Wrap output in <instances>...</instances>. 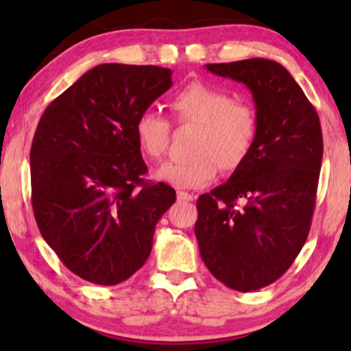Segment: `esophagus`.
I'll return each mask as SVG.
<instances>
[{
	"mask_svg": "<svg viewBox=\"0 0 351 351\" xmlns=\"http://www.w3.org/2000/svg\"><path fill=\"white\" fill-rule=\"evenodd\" d=\"M177 199L182 201V203H190V201L195 199V196L189 191H177Z\"/></svg>",
	"mask_w": 351,
	"mask_h": 351,
	"instance_id": "1",
	"label": "esophagus"
}]
</instances>
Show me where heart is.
Returning a JSON list of instances; mask_svg holds the SVG:
<instances>
[{
  "instance_id": "b5f03b06",
  "label": "heart",
  "mask_w": 351,
  "mask_h": 351,
  "mask_svg": "<svg viewBox=\"0 0 351 351\" xmlns=\"http://www.w3.org/2000/svg\"><path fill=\"white\" fill-rule=\"evenodd\" d=\"M169 110L179 126H195L191 156L166 162L156 177L176 189H199L214 180L219 167L233 172L243 166L256 145L258 118L256 108L233 94L209 83H190L169 102ZM137 145L148 160L166 155L171 124L155 112H143L134 124Z\"/></svg>"
}]
</instances>
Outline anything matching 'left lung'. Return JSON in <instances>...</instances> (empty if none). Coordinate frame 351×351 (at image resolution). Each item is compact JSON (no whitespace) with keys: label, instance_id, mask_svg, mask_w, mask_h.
Returning a JSON list of instances; mask_svg holds the SVG:
<instances>
[{"label":"left lung","instance_id":"left-lung-1","mask_svg":"<svg viewBox=\"0 0 351 351\" xmlns=\"http://www.w3.org/2000/svg\"><path fill=\"white\" fill-rule=\"evenodd\" d=\"M206 69L251 89L258 134L243 166L196 201L195 234L213 276L251 292L285 275L308 237L323 160L319 117L278 62L247 59Z\"/></svg>","mask_w":351,"mask_h":351}]
</instances>
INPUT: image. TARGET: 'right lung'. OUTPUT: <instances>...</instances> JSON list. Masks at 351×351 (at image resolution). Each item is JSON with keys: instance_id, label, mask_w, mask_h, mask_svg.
Listing matches in <instances>:
<instances>
[{"instance_id": "add662e5", "label": "right lung", "mask_w": 351, "mask_h": 351, "mask_svg": "<svg viewBox=\"0 0 351 351\" xmlns=\"http://www.w3.org/2000/svg\"><path fill=\"white\" fill-rule=\"evenodd\" d=\"M155 65L102 64L52 100L30 150L32 206L60 262L83 280L114 286L150 256L176 190L143 179L134 124L172 86Z\"/></svg>"}]
</instances>
